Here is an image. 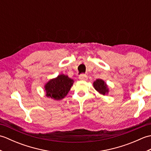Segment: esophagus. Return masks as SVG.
<instances>
[{
	"label": "esophagus",
	"mask_w": 151,
	"mask_h": 151,
	"mask_svg": "<svg viewBox=\"0 0 151 151\" xmlns=\"http://www.w3.org/2000/svg\"><path fill=\"white\" fill-rule=\"evenodd\" d=\"M78 78L80 80H81V81H86V80L88 79V76L86 75H84V74H82V75H79Z\"/></svg>",
	"instance_id": "esophagus-1"
}]
</instances>
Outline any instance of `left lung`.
Wrapping results in <instances>:
<instances>
[{"mask_svg": "<svg viewBox=\"0 0 151 151\" xmlns=\"http://www.w3.org/2000/svg\"><path fill=\"white\" fill-rule=\"evenodd\" d=\"M93 87L101 95H106L109 91L108 86L104 82V81L101 79L96 80L93 82Z\"/></svg>", "mask_w": 151, "mask_h": 151, "instance_id": "8db88e82", "label": "left lung"}]
</instances>
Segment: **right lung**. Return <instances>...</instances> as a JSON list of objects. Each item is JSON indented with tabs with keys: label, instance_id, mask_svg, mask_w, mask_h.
I'll use <instances>...</instances> for the list:
<instances>
[{
	"label": "right lung",
	"instance_id": "add662e5",
	"mask_svg": "<svg viewBox=\"0 0 151 151\" xmlns=\"http://www.w3.org/2000/svg\"><path fill=\"white\" fill-rule=\"evenodd\" d=\"M74 81L68 76L60 75L56 78L51 79L45 85L46 96L54 100H61L68 93L73 84Z\"/></svg>",
	"mask_w": 151,
	"mask_h": 151
}]
</instances>
